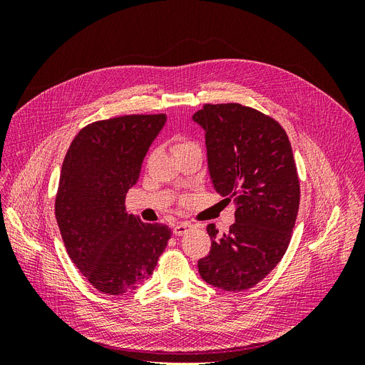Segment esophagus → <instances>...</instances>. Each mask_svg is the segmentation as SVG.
Segmentation results:
<instances>
[{
	"label": "esophagus",
	"mask_w": 365,
	"mask_h": 365,
	"mask_svg": "<svg viewBox=\"0 0 365 365\" xmlns=\"http://www.w3.org/2000/svg\"><path fill=\"white\" fill-rule=\"evenodd\" d=\"M192 228V224L190 222H178L175 227H173V235L175 236H182L185 235L187 231H189Z\"/></svg>",
	"instance_id": "esophagus-1"
}]
</instances>
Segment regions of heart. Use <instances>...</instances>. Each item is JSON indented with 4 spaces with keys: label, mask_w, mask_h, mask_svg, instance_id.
<instances>
[{
    "label": "heart",
    "mask_w": 365,
    "mask_h": 365,
    "mask_svg": "<svg viewBox=\"0 0 365 365\" xmlns=\"http://www.w3.org/2000/svg\"><path fill=\"white\" fill-rule=\"evenodd\" d=\"M190 146H195V145H193L192 141L185 140V138H178V140H176V143H175V149L176 150L184 149V148H190Z\"/></svg>",
    "instance_id": "obj_1"
}]
</instances>
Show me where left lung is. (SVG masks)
<instances>
[{
  "label": "left lung",
  "mask_w": 365,
  "mask_h": 365,
  "mask_svg": "<svg viewBox=\"0 0 365 365\" xmlns=\"http://www.w3.org/2000/svg\"><path fill=\"white\" fill-rule=\"evenodd\" d=\"M192 118L205 132L215 190L237 202L228 235L207 227L212 248L197 269L215 288L245 291L277 267L289 245L300 204L291 143L274 118L239 103L204 105Z\"/></svg>",
  "instance_id": "1"
}]
</instances>
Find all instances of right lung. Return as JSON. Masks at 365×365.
Masks as SVG:
<instances>
[{"instance_id": "add662e5", "label": "right lung", "mask_w": 365, "mask_h": 365, "mask_svg": "<svg viewBox=\"0 0 365 365\" xmlns=\"http://www.w3.org/2000/svg\"><path fill=\"white\" fill-rule=\"evenodd\" d=\"M164 114L123 115L88 125L65 155L56 220L73 263L96 289L123 295L150 277L172 236L125 212Z\"/></svg>"}]
</instances>
